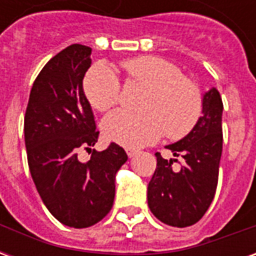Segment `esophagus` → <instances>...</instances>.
I'll use <instances>...</instances> for the list:
<instances>
[{"mask_svg": "<svg viewBox=\"0 0 256 256\" xmlns=\"http://www.w3.org/2000/svg\"><path fill=\"white\" fill-rule=\"evenodd\" d=\"M126 154H128V158H133V156L137 154V150H133V148H128V150H126Z\"/></svg>", "mask_w": 256, "mask_h": 256, "instance_id": "34e87169", "label": "esophagus"}]
</instances>
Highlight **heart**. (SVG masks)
<instances>
[{
  "mask_svg": "<svg viewBox=\"0 0 256 256\" xmlns=\"http://www.w3.org/2000/svg\"><path fill=\"white\" fill-rule=\"evenodd\" d=\"M120 67L128 84L144 88L146 93L140 101L141 112L116 110L104 118L101 128L108 141L134 150L155 142L163 133L178 140L192 132L203 112V94L176 64L158 56H141L124 60ZM84 90L98 111L115 106L122 97L120 80L104 64L90 68Z\"/></svg>",
  "mask_w": 256,
  "mask_h": 256,
  "instance_id": "b5f03b06",
  "label": "heart"
}]
</instances>
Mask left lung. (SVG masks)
I'll list each match as a JSON object with an SVG mask.
<instances>
[{
  "instance_id": "obj_1",
  "label": "left lung",
  "mask_w": 256,
  "mask_h": 256,
  "mask_svg": "<svg viewBox=\"0 0 256 256\" xmlns=\"http://www.w3.org/2000/svg\"><path fill=\"white\" fill-rule=\"evenodd\" d=\"M222 111L218 90L203 97V115L190 133L167 150L182 158L181 168L156 152V170L148 184V206L163 224L176 228L194 225L203 218L212 202L218 185L222 155ZM176 162H178L176 159Z\"/></svg>"
}]
</instances>
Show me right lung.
I'll return each instance as SVG.
<instances>
[{
  "instance_id": "obj_1",
  "label": "right lung",
  "mask_w": 256,
  "mask_h": 256,
  "mask_svg": "<svg viewBox=\"0 0 256 256\" xmlns=\"http://www.w3.org/2000/svg\"><path fill=\"white\" fill-rule=\"evenodd\" d=\"M92 49L74 44L52 58L34 80L24 115L31 177L50 214L70 228H89L112 208L115 176L126 163L122 146L92 150L100 132L84 93ZM92 152L78 160L79 150Z\"/></svg>"
}]
</instances>
